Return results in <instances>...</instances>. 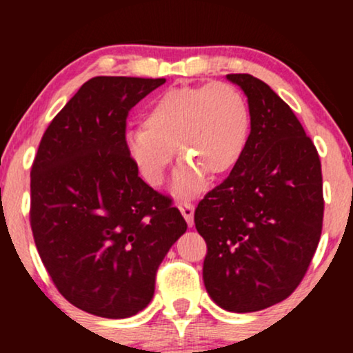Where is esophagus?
Segmentation results:
<instances>
[{
	"instance_id": "34e87169",
	"label": "esophagus",
	"mask_w": 353,
	"mask_h": 353,
	"mask_svg": "<svg viewBox=\"0 0 353 353\" xmlns=\"http://www.w3.org/2000/svg\"><path fill=\"white\" fill-rule=\"evenodd\" d=\"M179 210H181L182 217H184L185 222L189 224V228H192L194 225V205L190 204V202H181Z\"/></svg>"
}]
</instances>
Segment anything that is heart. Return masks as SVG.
Masks as SVG:
<instances>
[{"mask_svg": "<svg viewBox=\"0 0 353 353\" xmlns=\"http://www.w3.org/2000/svg\"><path fill=\"white\" fill-rule=\"evenodd\" d=\"M144 128L128 129L124 149L149 185H161L174 159L172 190L188 197L208 184V172L222 176L239 163L250 132V111L236 86L228 83L165 89L149 104Z\"/></svg>", "mask_w": 353, "mask_h": 353, "instance_id": "heart-1", "label": "heart"}]
</instances>
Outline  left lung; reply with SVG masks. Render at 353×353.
<instances>
[{"label":"left lung","instance_id":"8db88e82","mask_svg":"<svg viewBox=\"0 0 353 353\" xmlns=\"http://www.w3.org/2000/svg\"><path fill=\"white\" fill-rule=\"evenodd\" d=\"M244 91L250 134L244 154L194 212L208 244L204 285L224 310L247 314L297 289L323 219L317 149L294 111L250 74H228Z\"/></svg>","mask_w":353,"mask_h":353}]
</instances>
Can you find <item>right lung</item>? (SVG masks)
I'll use <instances>...</instances> for the list:
<instances>
[{
	"instance_id": "1",
	"label": "right lung",
	"mask_w": 353,
	"mask_h": 353,
	"mask_svg": "<svg viewBox=\"0 0 353 353\" xmlns=\"http://www.w3.org/2000/svg\"><path fill=\"white\" fill-rule=\"evenodd\" d=\"M165 79L98 76L51 121L31 169V229L48 274L88 314L128 319L149 305L156 270L188 229L139 177L125 117Z\"/></svg>"
}]
</instances>
